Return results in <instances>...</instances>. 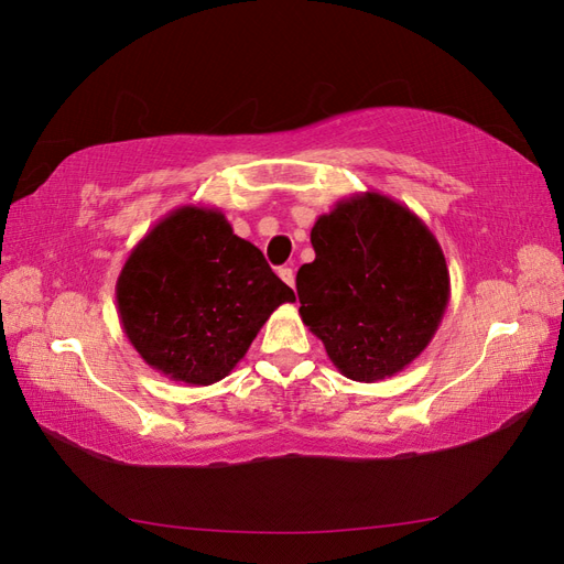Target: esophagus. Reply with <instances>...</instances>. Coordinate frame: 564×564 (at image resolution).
<instances>
[{"instance_id": "esophagus-1", "label": "esophagus", "mask_w": 564, "mask_h": 564, "mask_svg": "<svg viewBox=\"0 0 564 564\" xmlns=\"http://www.w3.org/2000/svg\"><path fill=\"white\" fill-rule=\"evenodd\" d=\"M278 275L282 278V282H286L289 286H294L296 284V275H294V270L292 268H280L278 270Z\"/></svg>"}]
</instances>
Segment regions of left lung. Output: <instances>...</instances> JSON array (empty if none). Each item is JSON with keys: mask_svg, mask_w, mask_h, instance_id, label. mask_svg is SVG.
Returning a JSON list of instances; mask_svg holds the SVG:
<instances>
[{"mask_svg": "<svg viewBox=\"0 0 564 564\" xmlns=\"http://www.w3.org/2000/svg\"><path fill=\"white\" fill-rule=\"evenodd\" d=\"M301 319L352 381H383L429 348L449 303L445 253L429 226L381 193L340 199L311 230Z\"/></svg>", "mask_w": 564, "mask_h": 564, "instance_id": "left-lung-1", "label": "left lung"}]
</instances>
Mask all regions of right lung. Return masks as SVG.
<instances>
[{
    "label": "right lung",
    "mask_w": 564,
    "mask_h": 564,
    "mask_svg": "<svg viewBox=\"0 0 564 564\" xmlns=\"http://www.w3.org/2000/svg\"><path fill=\"white\" fill-rule=\"evenodd\" d=\"M117 313L143 362L172 381L226 379L282 303L296 296L261 249L209 207H178L135 245L119 272Z\"/></svg>",
    "instance_id": "add662e5"
}]
</instances>
